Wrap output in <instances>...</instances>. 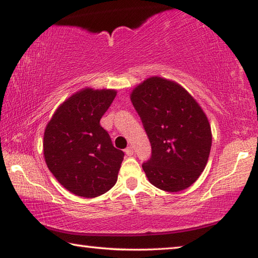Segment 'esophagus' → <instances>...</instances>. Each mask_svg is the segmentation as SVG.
<instances>
[{
    "label": "esophagus",
    "mask_w": 258,
    "mask_h": 258,
    "mask_svg": "<svg viewBox=\"0 0 258 258\" xmlns=\"http://www.w3.org/2000/svg\"><path fill=\"white\" fill-rule=\"evenodd\" d=\"M125 154L127 155V156H133V149L131 147H128V148H126L125 149Z\"/></svg>",
    "instance_id": "obj_1"
}]
</instances>
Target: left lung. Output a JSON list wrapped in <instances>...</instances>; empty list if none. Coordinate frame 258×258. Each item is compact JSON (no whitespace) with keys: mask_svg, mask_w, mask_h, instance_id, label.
I'll return each mask as SVG.
<instances>
[{"mask_svg":"<svg viewBox=\"0 0 258 258\" xmlns=\"http://www.w3.org/2000/svg\"><path fill=\"white\" fill-rule=\"evenodd\" d=\"M150 140L152 155L142 165L152 185L167 192L185 190L206 167L212 130L206 113L175 81L151 76L130 94Z\"/></svg>","mask_w":258,"mask_h":258,"instance_id":"obj_1","label":"left lung"}]
</instances>
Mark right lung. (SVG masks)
I'll use <instances>...</instances> for the list:
<instances>
[{
    "mask_svg": "<svg viewBox=\"0 0 258 258\" xmlns=\"http://www.w3.org/2000/svg\"><path fill=\"white\" fill-rule=\"evenodd\" d=\"M116 90L84 87L56 108L46 124L43 152L47 167L72 194L94 198L116 184L124 152L100 125Z\"/></svg>",
    "mask_w": 258,
    "mask_h": 258,
    "instance_id": "obj_1",
    "label": "right lung"
}]
</instances>
